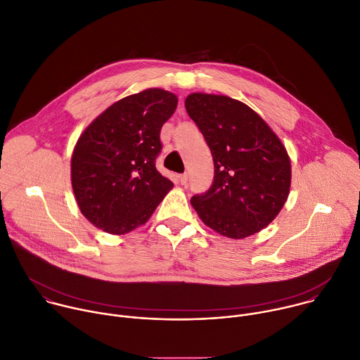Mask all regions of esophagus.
<instances>
[{"label": "esophagus", "mask_w": 360, "mask_h": 360, "mask_svg": "<svg viewBox=\"0 0 360 360\" xmlns=\"http://www.w3.org/2000/svg\"><path fill=\"white\" fill-rule=\"evenodd\" d=\"M178 181H179L181 185H186V182H188V175H186V174L178 175Z\"/></svg>", "instance_id": "obj_1"}]
</instances>
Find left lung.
I'll use <instances>...</instances> for the list:
<instances>
[{
  "instance_id": "obj_1",
  "label": "left lung",
  "mask_w": 360,
  "mask_h": 360,
  "mask_svg": "<svg viewBox=\"0 0 360 360\" xmlns=\"http://www.w3.org/2000/svg\"><path fill=\"white\" fill-rule=\"evenodd\" d=\"M185 108L215 168L210 191L191 199L198 217L232 239L262 231L289 196L292 168L285 145L258 114L231 96L193 92Z\"/></svg>"
}]
</instances>
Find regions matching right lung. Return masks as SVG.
Instances as JSON below:
<instances>
[{
  "mask_svg": "<svg viewBox=\"0 0 360 360\" xmlns=\"http://www.w3.org/2000/svg\"><path fill=\"white\" fill-rule=\"evenodd\" d=\"M178 96L161 88L128 95L99 114L78 138L71 184L81 214L111 235L148 222L174 184L155 168L162 125Z\"/></svg>",
  "mask_w": 360,
  "mask_h": 360,
  "instance_id": "obj_1",
  "label": "right lung"
}]
</instances>
